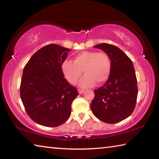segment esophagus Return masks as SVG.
Returning <instances> with one entry per match:
<instances>
[{
  "mask_svg": "<svg viewBox=\"0 0 159 159\" xmlns=\"http://www.w3.org/2000/svg\"><path fill=\"white\" fill-rule=\"evenodd\" d=\"M78 91H79V93L80 94V95H81V94L84 93V90H82V89H79L78 90Z\"/></svg>",
  "mask_w": 159,
  "mask_h": 159,
  "instance_id": "esophagus-1",
  "label": "esophagus"
}]
</instances>
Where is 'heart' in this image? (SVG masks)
<instances>
[{
	"label": "heart",
	"instance_id": "1",
	"mask_svg": "<svg viewBox=\"0 0 159 159\" xmlns=\"http://www.w3.org/2000/svg\"><path fill=\"white\" fill-rule=\"evenodd\" d=\"M111 63L109 55L104 52L83 51L74 56L73 61L65 60L61 64V70L69 83L76 84L82 76L85 74L79 83L81 88H89L95 83L102 84L109 79Z\"/></svg>",
	"mask_w": 159,
	"mask_h": 159
}]
</instances>
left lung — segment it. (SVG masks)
<instances>
[{
    "instance_id": "left-lung-1",
    "label": "left lung",
    "mask_w": 159,
    "mask_h": 159,
    "mask_svg": "<svg viewBox=\"0 0 159 159\" xmlns=\"http://www.w3.org/2000/svg\"><path fill=\"white\" fill-rule=\"evenodd\" d=\"M94 47L109 55L111 69L107 82L94 91L91 110L104 123L120 122L131 115L136 105L138 90L133 61L115 45L101 43Z\"/></svg>"
}]
</instances>
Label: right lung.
<instances>
[{"label":"right lung","instance_id":"1","mask_svg":"<svg viewBox=\"0 0 159 159\" xmlns=\"http://www.w3.org/2000/svg\"><path fill=\"white\" fill-rule=\"evenodd\" d=\"M70 50L56 44L43 47L25 66L20 97L25 111L34 122L57 127L69 118L71 103L79 95L61 70Z\"/></svg>","mask_w":159,"mask_h":159}]
</instances>
